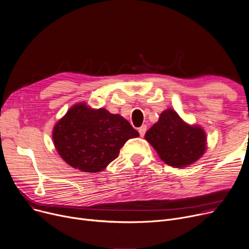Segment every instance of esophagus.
<instances>
[{"label": "esophagus", "mask_w": 249, "mask_h": 249, "mask_svg": "<svg viewBox=\"0 0 249 249\" xmlns=\"http://www.w3.org/2000/svg\"><path fill=\"white\" fill-rule=\"evenodd\" d=\"M146 131H147V126H146V125H142V126L138 129V132H139V134H140L141 137H143V136L145 135Z\"/></svg>", "instance_id": "obj_1"}]
</instances>
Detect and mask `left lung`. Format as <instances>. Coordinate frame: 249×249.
Returning <instances> with one entry per match:
<instances>
[{
	"label": "left lung",
	"mask_w": 249,
	"mask_h": 249,
	"mask_svg": "<svg viewBox=\"0 0 249 249\" xmlns=\"http://www.w3.org/2000/svg\"><path fill=\"white\" fill-rule=\"evenodd\" d=\"M145 139L165 163L176 168L195 162L206 149L204 131L187 125L171 109L161 113L158 122L146 132Z\"/></svg>",
	"instance_id": "left-lung-1"
}]
</instances>
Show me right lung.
I'll use <instances>...</instances> for the list:
<instances>
[{"label":"right lung","instance_id":"1","mask_svg":"<svg viewBox=\"0 0 249 249\" xmlns=\"http://www.w3.org/2000/svg\"><path fill=\"white\" fill-rule=\"evenodd\" d=\"M138 132L118 114L85 104L73 106L53 130L55 147L72 167L99 172L118 157L120 149Z\"/></svg>","mask_w":249,"mask_h":249}]
</instances>
